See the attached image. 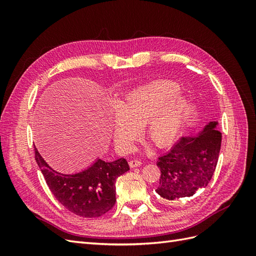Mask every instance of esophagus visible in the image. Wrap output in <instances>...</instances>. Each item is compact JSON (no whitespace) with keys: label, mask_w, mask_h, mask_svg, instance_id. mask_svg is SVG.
Here are the masks:
<instances>
[{"label":"esophagus","mask_w":256,"mask_h":256,"mask_svg":"<svg viewBox=\"0 0 256 256\" xmlns=\"http://www.w3.org/2000/svg\"><path fill=\"white\" fill-rule=\"evenodd\" d=\"M141 164H142V162L140 160H130L129 161V166L131 168H136V166H140Z\"/></svg>","instance_id":"34e87169"}]
</instances>
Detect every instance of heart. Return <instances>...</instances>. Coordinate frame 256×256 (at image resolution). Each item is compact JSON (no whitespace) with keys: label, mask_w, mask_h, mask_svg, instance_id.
Instances as JSON below:
<instances>
[{"label":"heart","mask_w":256,"mask_h":256,"mask_svg":"<svg viewBox=\"0 0 256 256\" xmlns=\"http://www.w3.org/2000/svg\"><path fill=\"white\" fill-rule=\"evenodd\" d=\"M176 90L175 83L157 81L131 90L120 100L118 104L120 118L113 125V138L120 150H131L136 129L141 127L144 136L157 146H166L173 140L186 106L182 97L170 98Z\"/></svg>","instance_id":"heart-1"}]
</instances>
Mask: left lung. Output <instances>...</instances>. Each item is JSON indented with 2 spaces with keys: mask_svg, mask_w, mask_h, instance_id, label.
<instances>
[{
  "mask_svg": "<svg viewBox=\"0 0 256 256\" xmlns=\"http://www.w3.org/2000/svg\"><path fill=\"white\" fill-rule=\"evenodd\" d=\"M210 122L196 136H182L168 152L159 157V187L156 192L168 200L192 196L207 187L218 164L222 134Z\"/></svg>",
  "mask_w": 256,
  "mask_h": 256,
  "instance_id": "left-lung-1",
  "label": "left lung"
}]
</instances>
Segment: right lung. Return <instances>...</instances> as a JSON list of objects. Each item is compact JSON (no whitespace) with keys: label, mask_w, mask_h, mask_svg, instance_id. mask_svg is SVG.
I'll return each mask as SVG.
<instances>
[{"label":"right lung","mask_w":256,"mask_h":256,"mask_svg":"<svg viewBox=\"0 0 256 256\" xmlns=\"http://www.w3.org/2000/svg\"><path fill=\"white\" fill-rule=\"evenodd\" d=\"M35 160L52 194L72 214L84 218H96L106 214L116 202V178L129 170L126 159L112 162L98 159L83 172L60 174L52 170L36 150Z\"/></svg>","instance_id":"add662e5"}]
</instances>
